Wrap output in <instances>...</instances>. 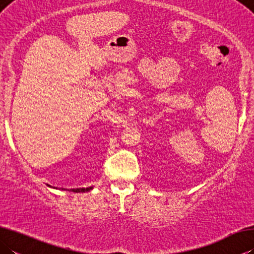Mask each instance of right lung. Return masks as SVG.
Segmentation results:
<instances>
[{
    "mask_svg": "<svg viewBox=\"0 0 254 254\" xmlns=\"http://www.w3.org/2000/svg\"><path fill=\"white\" fill-rule=\"evenodd\" d=\"M93 187H88V188H76V189H71L74 192H85V191H89Z\"/></svg>",
    "mask_w": 254,
    "mask_h": 254,
    "instance_id": "right-lung-1",
    "label": "right lung"
}]
</instances>
